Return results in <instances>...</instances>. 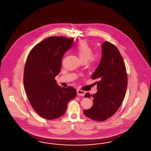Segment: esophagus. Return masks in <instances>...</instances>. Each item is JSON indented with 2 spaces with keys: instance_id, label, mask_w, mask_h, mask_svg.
I'll use <instances>...</instances> for the list:
<instances>
[{
  "instance_id": "34e87169",
  "label": "esophagus",
  "mask_w": 151,
  "mask_h": 151,
  "mask_svg": "<svg viewBox=\"0 0 151 151\" xmlns=\"http://www.w3.org/2000/svg\"><path fill=\"white\" fill-rule=\"evenodd\" d=\"M77 94H78V96H84L86 94V92L83 91L82 90H80V89H78L77 90Z\"/></svg>"
}]
</instances>
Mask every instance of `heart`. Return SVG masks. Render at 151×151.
I'll list each match as a JSON object with an SVG mask.
<instances>
[{
	"label": "heart",
	"instance_id": "1",
	"mask_svg": "<svg viewBox=\"0 0 151 151\" xmlns=\"http://www.w3.org/2000/svg\"><path fill=\"white\" fill-rule=\"evenodd\" d=\"M75 51L82 62H86L88 60L91 62H94L97 59V55L92 54V47L85 41L78 43L75 47Z\"/></svg>",
	"mask_w": 151,
	"mask_h": 151
}]
</instances>
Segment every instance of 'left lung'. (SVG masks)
<instances>
[{
    "instance_id": "1",
    "label": "left lung",
    "mask_w": 151,
    "mask_h": 151,
    "mask_svg": "<svg viewBox=\"0 0 151 151\" xmlns=\"http://www.w3.org/2000/svg\"><path fill=\"white\" fill-rule=\"evenodd\" d=\"M100 63L92 75L97 79V92L87 93L85 97L93 98L92 108L84 110L90 119L104 122L114 115L122 105L127 86V75L122 55L113 44L106 41L101 45Z\"/></svg>"
}]
</instances>
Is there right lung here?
Here are the masks:
<instances>
[{
	"instance_id": "1",
	"label": "right lung",
	"mask_w": 151,
	"mask_h": 151,
	"mask_svg": "<svg viewBox=\"0 0 151 151\" xmlns=\"http://www.w3.org/2000/svg\"><path fill=\"white\" fill-rule=\"evenodd\" d=\"M73 40L48 37L37 44L27 59L24 86L31 106L45 119L62 116L68 102L76 96L74 88L58 86L55 80L60 71L63 55L72 47Z\"/></svg>"
}]
</instances>
